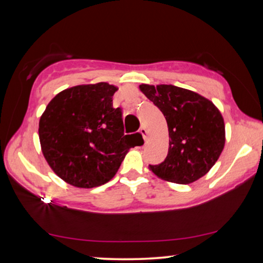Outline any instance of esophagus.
Listing matches in <instances>:
<instances>
[{
  "label": "esophagus",
  "mask_w": 263,
  "mask_h": 263,
  "mask_svg": "<svg viewBox=\"0 0 263 263\" xmlns=\"http://www.w3.org/2000/svg\"><path fill=\"white\" fill-rule=\"evenodd\" d=\"M139 132H140V135L142 136V138H144L145 140L147 139L148 132H147V130H146V127H145V126H141V127H140V130H139Z\"/></svg>",
  "instance_id": "esophagus-1"
}]
</instances>
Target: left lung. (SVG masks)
Returning <instances> with one entry per match:
<instances>
[{
	"label": "left lung",
	"instance_id": "1",
	"mask_svg": "<svg viewBox=\"0 0 263 263\" xmlns=\"http://www.w3.org/2000/svg\"><path fill=\"white\" fill-rule=\"evenodd\" d=\"M140 91L161 110L169 135L168 154L157 166L159 179L189 184L209 173L225 146V123L219 109L206 97L173 84L142 83Z\"/></svg>",
	"mask_w": 263,
	"mask_h": 263
}]
</instances>
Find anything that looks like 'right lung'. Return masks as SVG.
I'll use <instances>...</instances> for the list:
<instances>
[{"mask_svg": "<svg viewBox=\"0 0 263 263\" xmlns=\"http://www.w3.org/2000/svg\"><path fill=\"white\" fill-rule=\"evenodd\" d=\"M118 88L79 84L57 94L39 119V141L48 166L66 183L95 188L109 182L131 147L122 111L112 106Z\"/></svg>", "mask_w": 263, "mask_h": 263, "instance_id": "add662e5", "label": "right lung"}]
</instances>
